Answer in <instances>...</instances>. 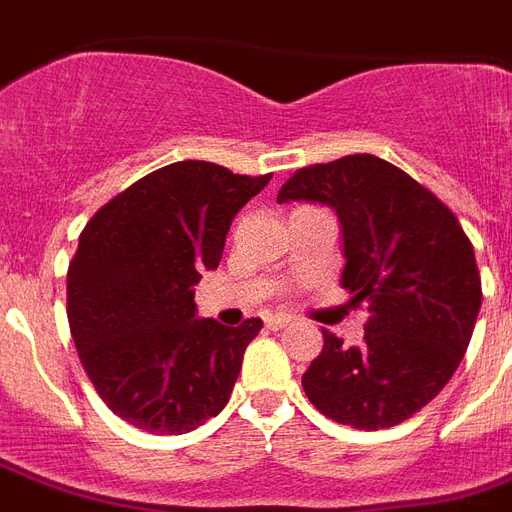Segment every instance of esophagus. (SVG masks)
<instances>
[{
	"label": "esophagus",
	"instance_id": "esophagus-1",
	"mask_svg": "<svg viewBox=\"0 0 512 512\" xmlns=\"http://www.w3.org/2000/svg\"><path fill=\"white\" fill-rule=\"evenodd\" d=\"M268 329H284L292 324V316H281V313H271L268 319H265Z\"/></svg>",
	"mask_w": 512,
	"mask_h": 512
}]
</instances>
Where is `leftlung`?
<instances>
[{"instance_id":"obj_1","label":"left lung","mask_w":512,"mask_h":512,"mask_svg":"<svg viewBox=\"0 0 512 512\" xmlns=\"http://www.w3.org/2000/svg\"><path fill=\"white\" fill-rule=\"evenodd\" d=\"M279 201L335 209L342 287L369 311L358 348L321 329L324 348L303 374L305 396L350 428L409 420L452 380L481 308V273L460 220L436 193L372 154L297 170Z\"/></svg>"}]
</instances>
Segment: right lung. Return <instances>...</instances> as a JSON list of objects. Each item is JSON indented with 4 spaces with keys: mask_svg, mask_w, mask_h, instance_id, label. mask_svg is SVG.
Wrapping results in <instances>:
<instances>
[{
    "mask_svg": "<svg viewBox=\"0 0 512 512\" xmlns=\"http://www.w3.org/2000/svg\"><path fill=\"white\" fill-rule=\"evenodd\" d=\"M268 180L175 162L84 225L68 263V327L98 396L124 422L180 436L228 404L263 321L196 319L193 284L220 265L233 217Z\"/></svg>",
    "mask_w": 512,
    "mask_h": 512,
    "instance_id": "obj_1",
    "label": "right lung"
}]
</instances>
